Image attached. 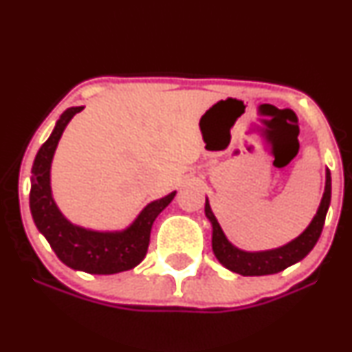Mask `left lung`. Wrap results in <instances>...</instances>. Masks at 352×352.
Wrapping results in <instances>:
<instances>
[{
    "instance_id": "1",
    "label": "left lung",
    "mask_w": 352,
    "mask_h": 352,
    "mask_svg": "<svg viewBox=\"0 0 352 352\" xmlns=\"http://www.w3.org/2000/svg\"><path fill=\"white\" fill-rule=\"evenodd\" d=\"M331 204V172L326 168V187L322 193L321 204L308 228L300 236L294 238L289 243L274 250H265V252H245L236 248L225 236L223 230L213 215L210 208L208 199L205 200V215L212 223V248L217 260L220 261L230 272L243 274V276H263V274H274L286 270L308 254L321 236L322 227H324L326 213H328Z\"/></svg>"
}]
</instances>
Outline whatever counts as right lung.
<instances>
[{
  "mask_svg": "<svg viewBox=\"0 0 352 352\" xmlns=\"http://www.w3.org/2000/svg\"><path fill=\"white\" fill-rule=\"evenodd\" d=\"M82 107L66 109L50 139L41 145L31 170L30 208L33 220L64 265L91 274H114L135 268L147 254L151 230L159 213L173 200L168 193L145 207L122 232H96L72 225L54 204L51 192V162L69 120Z\"/></svg>",
  "mask_w": 352,
  "mask_h": 352,
  "instance_id": "right-lung-1",
  "label": "right lung"
}]
</instances>
